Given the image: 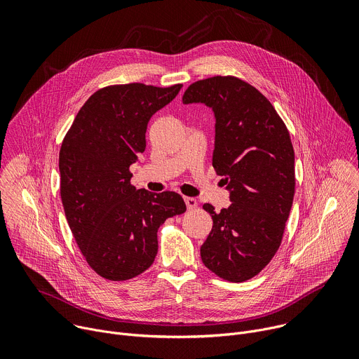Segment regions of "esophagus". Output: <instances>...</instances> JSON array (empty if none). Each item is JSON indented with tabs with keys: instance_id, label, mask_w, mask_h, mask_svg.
<instances>
[{
	"instance_id": "34e87169",
	"label": "esophagus",
	"mask_w": 359,
	"mask_h": 359,
	"mask_svg": "<svg viewBox=\"0 0 359 359\" xmlns=\"http://www.w3.org/2000/svg\"><path fill=\"white\" fill-rule=\"evenodd\" d=\"M184 203H186V206H187L189 210H191L197 206V200L194 197H184Z\"/></svg>"
}]
</instances>
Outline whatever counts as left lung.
I'll return each instance as SVG.
<instances>
[{
  "label": "left lung",
  "mask_w": 359,
  "mask_h": 359,
  "mask_svg": "<svg viewBox=\"0 0 359 359\" xmlns=\"http://www.w3.org/2000/svg\"><path fill=\"white\" fill-rule=\"evenodd\" d=\"M183 104H204L216 118L213 168L224 176L231 204L206 203L213 229L200 248L203 264L223 280L257 276L277 252L295 191L290 133L270 100L236 76L191 83Z\"/></svg>",
  "instance_id": "left-lung-1"
}]
</instances>
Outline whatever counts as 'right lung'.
I'll return each mask as SVG.
<instances>
[{
	"mask_svg": "<svg viewBox=\"0 0 359 359\" xmlns=\"http://www.w3.org/2000/svg\"><path fill=\"white\" fill-rule=\"evenodd\" d=\"M182 85H112L79 109L60 150L61 198L75 241L90 269L111 281L146 271L158 254V230L186 212L175 191L130 184V165L146 149L150 118Z\"/></svg>",
	"mask_w": 359,
	"mask_h": 359,
	"instance_id": "right-lung-1",
	"label": "right lung"
}]
</instances>
